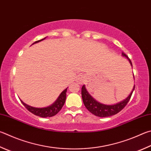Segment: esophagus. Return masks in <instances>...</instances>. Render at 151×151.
Masks as SVG:
<instances>
[{
  "mask_svg": "<svg viewBox=\"0 0 151 151\" xmlns=\"http://www.w3.org/2000/svg\"><path fill=\"white\" fill-rule=\"evenodd\" d=\"M78 79H79V81H81L82 80H83V78H82V77H80Z\"/></svg>",
  "mask_w": 151,
  "mask_h": 151,
  "instance_id": "obj_1",
  "label": "esophagus"
}]
</instances>
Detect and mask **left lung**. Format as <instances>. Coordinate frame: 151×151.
<instances>
[{
  "label": "left lung",
  "mask_w": 151,
  "mask_h": 151,
  "mask_svg": "<svg viewBox=\"0 0 151 151\" xmlns=\"http://www.w3.org/2000/svg\"><path fill=\"white\" fill-rule=\"evenodd\" d=\"M122 55L127 57V59L129 61L131 66H132V63H131L130 59L127 56V55L122 52ZM134 89H135V86H134L133 91L131 92L130 95L125 100L119 103L114 104V105H105V104H100L97 102L89 94L84 85H83V87H82L81 94L83 103L88 110L98 117H106L114 116V115L117 114L120 111H122L129 101Z\"/></svg>",
  "instance_id": "obj_1"
}]
</instances>
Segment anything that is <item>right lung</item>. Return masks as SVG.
I'll list each match as a JSON object with an SVG mask.
<instances>
[{
    "instance_id": "obj_1",
    "label": "right lung",
    "mask_w": 151,
    "mask_h": 151,
    "mask_svg": "<svg viewBox=\"0 0 151 151\" xmlns=\"http://www.w3.org/2000/svg\"><path fill=\"white\" fill-rule=\"evenodd\" d=\"M44 39L36 41V42H34L33 44L39 42L40 41H42ZM67 90V88L65 89L64 91H63L55 102L52 104V105L49 106L48 107H46V108H34V107L29 106L28 105H27V104H24L22 100L20 101L22 103L23 105L25 106V108L28 109L29 111L31 112V113H32L33 114L35 115V116H40L42 117H52V116H55V115L58 113L60 110H61V108H63V106L65 102V100H66Z\"/></svg>"
}]
</instances>
